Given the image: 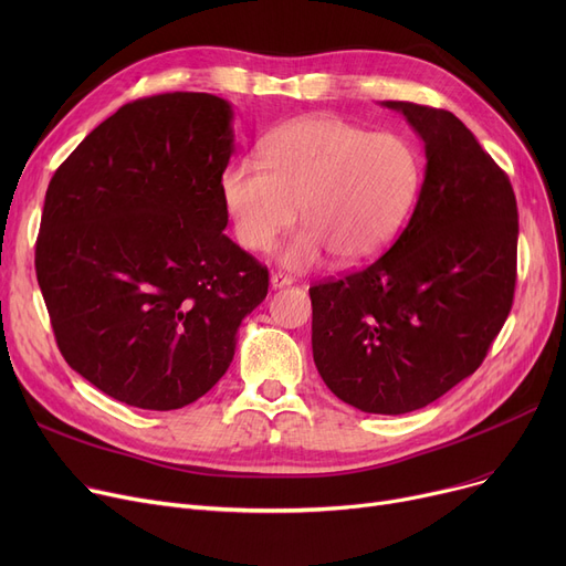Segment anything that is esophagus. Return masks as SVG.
Here are the masks:
<instances>
[{
    "mask_svg": "<svg viewBox=\"0 0 566 566\" xmlns=\"http://www.w3.org/2000/svg\"><path fill=\"white\" fill-rule=\"evenodd\" d=\"M289 284H293V280L289 275H284V273H273L271 275V286L273 289H282V286H289Z\"/></svg>",
    "mask_w": 566,
    "mask_h": 566,
    "instance_id": "34e87169",
    "label": "esophagus"
}]
</instances>
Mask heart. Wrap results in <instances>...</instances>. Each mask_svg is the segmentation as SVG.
<instances>
[{"label": "heart", "instance_id": "obj_1", "mask_svg": "<svg viewBox=\"0 0 566 566\" xmlns=\"http://www.w3.org/2000/svg\"><path fill=\"white\" fill-rule=\"evenodd\" d=\"M252 158L231 163L220 181L238 243L271 250L295 222L303 231L284 248L289 268L323 252L337 263L376 256L406 222L422 181L420 154L406 137L371 133L339 116H312L277 130Z\"/></svg>", "mask_w": 566, "mask_h": 566}]
</instances>
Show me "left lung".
<instances>
[{
	"label": "left lung",
	"instance_id": "left-lung-1",
	"mask_svg": "<svg viewBox=\"0 0 566 566\" xmlns=\"http://www.w3.org/2000/svg\"><path fill=\"white\" fill-rule=\"evenodd\" d=\"M382 105L422 137L424 181L388 252L310 286L312 353L335 397L401 415L484 363L514 303L518 208L510 176L452 112Z\"/></svg>",
	"mask_w": 566,
	"mask_h": 566
}]
</instances>
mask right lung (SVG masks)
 Returning a JSON list of instances; mask_svg holds the SVG:
<instances>
[{
    "label": "right lung",
    "instance_id": "add662e5",
    "mask_svg": "<svg viewBox=\"0 0 566 566\" xmlns=\"http://www.w3.org/2000/svg\"><path fill=\"white\" fill-rule=\"evenodd\" d=\"M231 105L174 92L88 133L45 192L36 277L64 360L116 401L176 410L233 360L268 268L222 231Z\"/></svg>",
    "mask_w": 566,
    "mask_h": 566
}]
</instances>
